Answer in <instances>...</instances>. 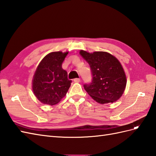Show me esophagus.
I'll use <instances>...</instances> for the list:
<instances>
[{
  "instance_id": "obj_1",
  "label": "esophagus",
  "mask_w": 156,
  "mask_h": 156,
  "mask_svg": "<svg viewBox=\"0 0 156 156\" xmlns=\"http://www.w3.org/2000/svg\"><path fill=\"white\" fill-rule=\"evenodd\" d=\"M81 81V79H79V78H75V79H74V82H75V83H79Z\"/></svg>"
}]
</instances>
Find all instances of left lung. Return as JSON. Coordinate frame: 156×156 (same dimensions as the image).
I'll return each instance as SVG.
<instances>
[{"label": "left lung", "instance_id": "left-lung-1", "mask_svg": "<svg viewBox=\"0 0 156 156\" xmlns=\"http://www.w3.org/2000/svg\"><path fill=\"white\" fill-rule=\"evenodd\" d=\"M83 59L89 64L92 81L84 88L94 101L100 104L116 102L122 95L126 77L120 62L105 51L88 53L80 51Z\"/></svg>", "mask_w": 156, "mask_h": 156}]
</instances>
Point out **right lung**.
Instances as JSON below:
<instances>
[{
    "label": "right lung",
    "mask_w": 156,
    "mask_h": 156,
    "mask_svg": "<svg viewBox=\"0 0 156 156\" xmlns=\"http://www.w3.org/2000/svg\"><path fill=\"white\" fill-rule=\"evenodd\" d=\"M68 52L54 51L45 55L37 66L32 80L33 92L44 104H58L66 95L71 80L63 69L62 63Z\"/></svg>",
    "instance_id": "add662e5"
}]
</instances>
